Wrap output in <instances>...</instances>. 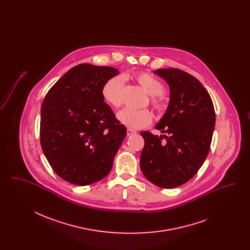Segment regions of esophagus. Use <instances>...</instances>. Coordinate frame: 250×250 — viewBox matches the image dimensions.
<instances>
[{
  "label": "esophagus",
  "instance_id": "obj_1",
  "mask_svg": "<svg viewBox=\"0 0 250 250\" xmlns=\"http://www.w3.org/2000/svg\"><path fill=\"white\" fill-rule=\"evenodd\" d=\"M126 133H127V136H131V135H134V134H136L137 132H136V131L132 130V129H129V128H128V129L126 130Z\"/></svg>",
  "mask_w": 250,
  "mask_h": 250
}]
</instances>
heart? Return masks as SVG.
<instances>
[{"label":"heart","mask_w":250,"mask_h":250,"mask_svg":"<svg viewBox=\"0 0 250 250\" xmlns=\"http://www.w3.org/2000/svg\"><path fill=\"white\" fill-rule=\"evenodd\" d=\"M136 81L144 90V92L152 96V105L157 111L163 110V103L158 96L165 92L164 85L154 76L148 73H141L136 76ZM124 84V78L122 76H115L108 79L103 84L101 94L104 100L111 107H118L122 104V90ZM117 119L120 123L129 129H141L148 126L153 116L147 109L135 110L132 108H123L117 113Z\"/></svg>","instance_id":"obj_1"}]
</instances>
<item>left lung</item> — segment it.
Masks as SVG:
<instances>
[{"instance_id": "left-lung-1", "label": "left lung", "mask_w": 250, "mask_h": 250, "mask_svg": "<svg viewBox=\"0 0 250 250\" xmlns=\"http://www.w3.org/2000/svg\"><path fill=\"white\" fill-rule=\"evenodd\" d=\"M169 86V103L155 129L167 133L160 138L148 131L141 135L143 175L162 188H177L198 172L212 142L215 113L211 96L195 77L176 68L154 72ZM164 136L167 141L161 140Z\"/></svg>"}]
</instances>
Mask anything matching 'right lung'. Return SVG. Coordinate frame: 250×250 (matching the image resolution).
Returning a JSON list of instances; mask_svg holds the SVG:
<instances>
[{
    "instance_id": "1",
    "label": "right lung",
    "mask_w": 250,
    "mask_h": 250,
    "mask_svg": "<svg viewBox=\"0 0 250 250\" xmlns=\"http://www.w3.org/2000/svg\"><path fill=\"white\" fill-rule=\"evenodd\" d=\"M120 72L82 63L66 72L41 107L40 143L55 173L87 186L106 177L126 128L104 103L103 84Z\"/></svg>"
}]
</instances>
